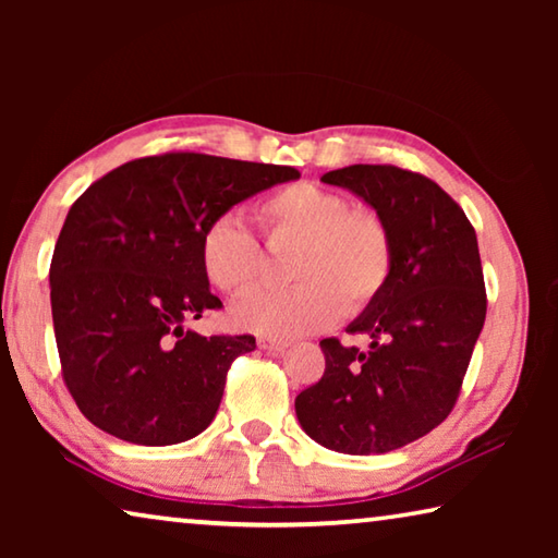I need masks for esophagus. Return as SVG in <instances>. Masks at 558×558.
<instances>
[{
  "label": "esophagus",
  "mask_w": 558,
  "mask_h": 558,
  "mask_svg": "<svg viewBox=\"0 0 558 558\" xmlns=\"http://www.w3.org/2000/svg\"><path fill=\"white\" fill-rule=\"evenodd\" d=\"M258 347L263 349V352H268V354H278V352H282V349L288 347V342H286V339L260 337V339H258Z\"/></svg>",
  "instance_id": "34e87169"
}]
</instances>
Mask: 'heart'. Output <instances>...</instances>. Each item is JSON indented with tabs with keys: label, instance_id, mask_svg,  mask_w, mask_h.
Returning <instances> with one entry per match:
<instances>
[{
	"label": "heart",
	"instance_id": "1",
	"mask_svg": "<svg viewBox=\"0 0 558 558\" xmlns=\"http://www.w3.org/2000/svg\"><path fill=\"white\" fill-rule=\"evenodd\" d=\"M272 243H298L290 278L298 286L253 292L233 307L235 327L266 337H300L359 315L381 298L393 272V241L379 214L354 209L349 196L310 182L282 186L256 209ZM206 280L243 295L260 280L263 251L239 214L206 221L199 235Z\"/></svg>",
	"mask_w": 558,
	"mask_h": 558
}]
</instances>
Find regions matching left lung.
<instances>
[{
  "instance_id": "left-lung-1",
  "label": "left lung",
  "mask_w": 558,
  "mask_h": 558,
  "mask_svg": "<svg viewBox=\"0 0 558 558\" xmlns=\"http://www.w3.org/2000/svg\"><path fill=\"white\" fill-rule=\"evenodd\" d=\"M323 182L349 189L381 216L393 272L381 298L347 327L369 337V347L323 339L325 374L298 393L295 413L329 450L389 452L440 426L458 401L487 313L477 235L465 211L418 172L352 165Z\"/></svg>"
}]
</instances>
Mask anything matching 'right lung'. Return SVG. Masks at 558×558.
I'll return each instance as SVG.
<instances>
[{
    "label": "right lung",
    "mask_w": 558,
    "mask_h": 558,
    "mask_svg": "<svg viewBox=\"0 0 558 558\" xmlns=\"http://www.w3.org/2000/svg\"><path fill=\"white\" fill-rule=\"evenodd\" d=\"M295 167L202 153L132 159L73 202L51 258L61 374L81 413L135 446H174L209 426L251 335L184 325L221 300L199 263L206 221L290 179Z\"/></svg>",
    "instance_id": "obj_1"
}]
</instances>
